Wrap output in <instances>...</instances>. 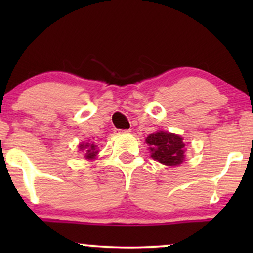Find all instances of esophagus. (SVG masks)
<instances>
[{
	"instance_id": "esophagus-1",
	"label": "esophagus",
	"mask_w": 253,
	"mask_h": 253,
	"mask_svg": "<svg viewBox=\"0 0 253 253\" xmlns=\"http://www.w3.org/2000/svg\"><path fill=\"white\" fill-rule=\"evenodd\" d=\"M121 132H122V133H130L131 130H121Z\"/></svg>"
}]
</instances>
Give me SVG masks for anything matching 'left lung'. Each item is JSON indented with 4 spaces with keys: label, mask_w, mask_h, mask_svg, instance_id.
<instances>
[{
    "label": "left lung",
    "mask_w": 253,
    "mask_h": 253,
    "mask_svg": "<svg viewBox=\"0 0 253 253\" xmlns=\"http://www.w3.org/2000/svg\"><path fill=\"white\" fill-rule=\"evenodd\" d=\"M151 157L166 166H178L185 160V144L178 134L157 131L146 139Z\"/></svg>",
    "instance_id": "1"
}]
</instances>
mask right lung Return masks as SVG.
Returning <instances> with one entry per match:
<instances>
[{
    "mask_svg": "<svg viewBox=\"0 0 253 253\" xmlns=\"http://www.w3.org/2000/svg\"><path fill=\"white\" fill-rule=\"evenodd\" d=\"M79 148H81V151H84L85 159H88V160H93V159H95L96 154L99 153L98 145L93 143V141L92 143L81 144L79 145Z\"/></svg>",
    "mask_w": 253,
    "mask_h": 253,
    "instance_id": "1",
    "label": "right lung"
}]
</instances>
